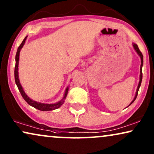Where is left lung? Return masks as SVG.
I'll list each match as a JSON object with an SVG mask.
<instances>
[{
    "label": "left lung",
    "instance_id": "left-lung-1",
    "mask_svg": "<svg viewBox=\"0 0 154 154\" xmlns=\"http://www.w3.org/2000/svg\"><path fill=\"white\" fill-rule=\"evenodd\" d=\"M132 46H133V48H134V50H135L136 51V52L138 54V55L140 56V59H141V66H140V81H139V84H138V86H137V90H136V94H135V96H134V99H133V100L131 102V103H130V104L128 105V106H127V107H128L130 106V104H132V103L134 102V101L135 100V99L137 98V94H138V91H139V89H140V85H141V83H142V66H143V55H142V52H140V49H139V48H138V46H137V44H135V43H132Z\"/></svg>",
    "mask_w": 154,
    "mask_h": 154
}]
</instances>
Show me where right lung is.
Returning a JSON list of instances; mask_svg holds the SVG:
<instances>
[{"label":"right lung","instance_id":"obj_1","mask_svg":"<svg viewBox=\"0 0 154 154\" xmlns=\"http://www.w3.org/2000/svg\"><path fill=\"white\" fill-rule=\"evenodd\" d=\"M27 38V36L24 38V39L23 40V41L21 43V45L19 46L17 51V54L15 56V67H14V80H15L16 85L17 86L19 90H20L21 94H22V97L24 98V100L26 101V102L28 103V104L30 105V106L34 107V108L38 109L40 111H52L54 110V109H57L62 106V105L64 103V100L66 99L67 94H68L69 91V86L66 88L64 92V94L63 98L60 101H59L58 102L54 103V104H44V103H41L38 102H36V101H34L29 97L27 95V94L25 93L24 89H23L22 85H21L20 79H19V72H18V67H19V60H20V53L21 50L23 48V46L25 44V42H26V40Z\"/></svg>","mask_w":154,"mask_h":154}]
</instances>
